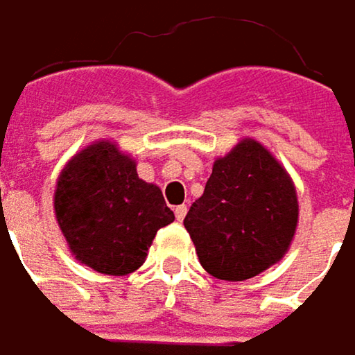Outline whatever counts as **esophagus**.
Returning a JSON list of instances; mask_svg holds the SVG:
<instances>
[{
	"label": "esophagus",
	"mask_w": 355,
	"mask_h": 355,
	"mask_svg": "<svg viewBox=\"0 0 355 355\" xmlns=\"http://www.w3.org/2000/svg\"><path fill=\"white\" fill-rule=\"evenodd\" d=\"M173 213H175V219H178V221H184V217H186V213H188V207H186V205H178V207L173 209Z\"/></svg>",
	"instance_id": "obj_1"
}]
</instances>
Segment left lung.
Instances as JSON below:
<instances>
[{
	"mask_svg": "<svg viewBox=\"0 0 355 355\" xmlns=\"http://www.w3.org/2000/svg\"><path fill=\"white\" fill-rule=\"evenodd\" d=\"M184 225L207 272L223 281L257 277L279 263L293 240V182L261 142L246 138L215 161Z\"/></svg>",
	"mask_w": 355,
	"mask_h": 355,
	"instance_id": "1",
	"label": "left lung"
}]
</instances>
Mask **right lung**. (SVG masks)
I'll use <instances>...</instances> for the list:
<instances>
[{"instance_id": "obj_1", "label": "right lung", "mask_w": 355, "mask_h": 355, "mask_svg": "<svg viewBox=\"0 0 355 355\" xmlns=\"http://www.w3.org/2000/svg\"><path fill=\"white\" fill-rule=\"evenodd\" d=\"M53 209L72 254L105 275L142 266L157 232L175 219L159 186L140 180L134 159L109 140L92 142L68 161Z\"/></svg>"}]
</instances>
